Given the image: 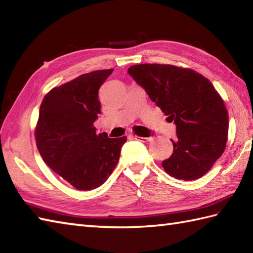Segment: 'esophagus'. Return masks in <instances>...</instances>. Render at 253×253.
Wrapping results in <instances>:
<instances>
[{"instance_id":"1","label":"esophagus","mask_w":253,"mask_h":253,"mask_svg":"<svg viewBox=\"0 0 253 253\" xmlns=\"http://www.w3.org/2000/svg\"><path fill=\"white\" fill-rule=\"evenodd\" d=\"M133 139H136V140H141V141H147L150 142L153 140V137H140V136H132Z\"/></svg>"}]
</instances>
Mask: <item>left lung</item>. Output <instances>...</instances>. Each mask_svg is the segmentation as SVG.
<instances>
[{
  "mask_svg": "<svg viewBox=\"0 0 253 253\" xmlns=\"http://www.w3.org/2000/svg\"><path fill=\"white\" fill-rule=\"evenodd\" d=\"M128 74L174 122V152L162 166L176 179L195 180L212 169L226 148L228 113L212 83L190 68L139 64Z\"/></svg>",
  "mask_w": 253,
  "mask_h": 253,
  "instance_id": "left-lung-1",
  "label": "left lung"
}]
</instances>
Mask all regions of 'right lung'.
I'll list each match as a JSON object with an SVG mask.
<instances>
[{"mask_svg": "<svg viewBox=\"0 0 253 253\" xmlns=\"http://www.w3.org/2000/svg\"><path fill=\"white\" fill-rule=\"evenodd\" d=\"M114 69L94 71L55 87L45 94L35 137L45 164L78 190L100 187L114 170L126 136L96 133L101 113L99 89Z\"/></svg>", "mask_w": 253, "mask_h": 253, "instance_id": "1", "label": "right lung"}]
</instances>
